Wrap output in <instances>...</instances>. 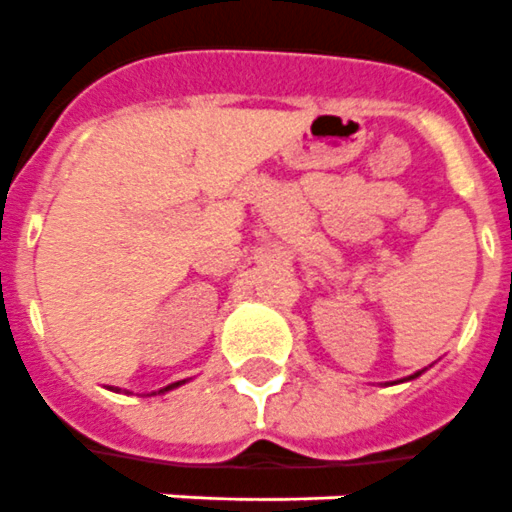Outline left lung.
<instances>
[{
    "label": "left lung",
    "instance_id": "8db88e82",
    "mask_svg": "<svg viewBox=\"0 0 512 512\" xmlns=\"http://www.w3.org/2000/svg\"><path fill=\"white\" fill-rule=\"evenodd\" d=\"M419 375H422V372H416V375H411V377H409V380H414V377H419Z\"/></svg>",
    "mask_w": 512,
    "mask_h": 512
}]
</instances>
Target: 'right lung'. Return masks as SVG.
<instances>
[{"instance_id":"1","label":"right lung","mask_w":512,"mask_h":512,"mask_svg":"<svg viewBox=\"0 0 512 512\" xmlns=\"http://www.w3.org/2000/svg\"><path fill=\"white\" fill-rule=\"evenodd\" d=\"M184 380H179V382H171V385H166V388H161L158 390V393H169V390H174V388H179V385H182ZM150 395H156V393H150Z\"/></svg>"}]
</instances>
